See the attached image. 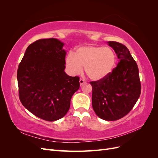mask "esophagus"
<instances>
[{"label": "esophagus", "instance_id": "obj_1", "mask_svg": "<svg viewBox=\"0 0 158 158\" xmlns=\"http://www.w3.org/2000/svg\"><path fill=\"white\" fill-rule=\"evenodd\" d=\"M85 82V81L84 79H83V78H80V85H82Z\"/></svg>", "mask_w": 158, "mask_h": 158}]
</instances>
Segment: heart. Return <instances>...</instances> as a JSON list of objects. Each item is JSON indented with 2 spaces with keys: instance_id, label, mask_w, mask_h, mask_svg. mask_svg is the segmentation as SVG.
Masks as SVG:
<instances>
[{
  "instance_id": "1",
  "label": "heart",
  "mask_w": 158,
  "mask_h": 158,
  "mask_svg": "<svg viewBox=\"0 0 158 158\" xmlns=\"http://www.w3.org/2000/svg\"><path fill=\"white\" fill-rule=\"evenodd\" d=\"M117 63V56L109 47L102 46H82L70 53L66 59V66L69 73L78 75L83 66L85 74L93 80L103 79L112 73Z\"/></svg>"
}]
</instances>
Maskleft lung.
Wrapping results in <instances>:
<instances>
[{
	"instance_id": "1",
	"label": "left lung",
	"mask_w": 158,
	"mask_h": 158,
	"mask_svg": "<svg viewBox=\"0 0 158 158\" xmlns=\"http://www.w3.org/2000/svg\"><path fill=\"white\" fill-rule=\"evenodd\" d=\"M120 61L103 79L92 81V107L103 120L113 121L125 117L135 106L141 93L139 71L127 47L116 41L108 42Z\"/></svg>"
}]
</instances>
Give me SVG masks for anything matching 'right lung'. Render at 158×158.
Returning a JSON list of instances; mask_svg holds the SVG:
<instances>
[{"label":"right lung","mask_w":158,"mask_h":158,"mask_svg":"<svg viewBox=\"0 0 158 158\" xmlns=\"http://www.w3.org/2000/svg\"><path fill=\"white\" fill-rule=\"evenodd\" d=\"M63 45L55 38L32 43L17 71L21 103L34 115L47 121L65 115L72 96L80 88L78 76H69L64 71Z\"/></svg>","instance_id":"right-lung-1"}]
</instances>
